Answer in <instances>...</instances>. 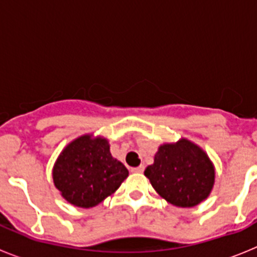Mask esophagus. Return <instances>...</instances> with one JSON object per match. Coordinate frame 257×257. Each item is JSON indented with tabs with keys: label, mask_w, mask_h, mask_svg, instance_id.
<instances>
[{
	"label": "esophagus",
	"mask_w": 257,
	"mask_h": 257,
	"mask_svg": "<svg viewBox=\"0 0 257 257\" xmlns=\"http://www.w3.org/2000/svg\"><path fill=\"white\" fill-rule=\"evenodd\" d=\"M131 171L133 172H138V174H142L143 171H144V166H139V167H134V169H131Z\"/></svg>",
	"instance_id": "obj_1"
}]
</instances>
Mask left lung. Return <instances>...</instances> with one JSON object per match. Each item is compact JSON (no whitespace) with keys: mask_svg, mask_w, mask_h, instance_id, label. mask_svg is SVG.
<instances>
[{"mask_svg":"<svg viewBox=\"0 0 257 257\" xmlns=\"http://www.w3.org/2000/svg\"><path fill=\"white\" fill-rule=\"evenodd\" d=\"M144 175L156 192L176 207L199 205L215 183V167L207 153L188 139L161 145Z\"/></svg>","mask_w":257,"mask_h":257,"instance_id":"8db88e82","label":"left lung"}]
</instances>
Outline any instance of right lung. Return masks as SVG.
<instances>
[{"instance_id": "obj_1", "label": "right lung", "mask_w": 257, "mask_h": 257, "mask_svg": "<svg viewBox=\"0 0 257 257\" xmlns=\"http://www.w3.org/2000/svg\"><path fill=\"white\" fill-rule=\"evenodd\" d=\"M128 170L113 158L105 138L82 135L70 142L58 157L52 180L70 205L90 208L119 188Z\"/></svg>"}]
</instances>
